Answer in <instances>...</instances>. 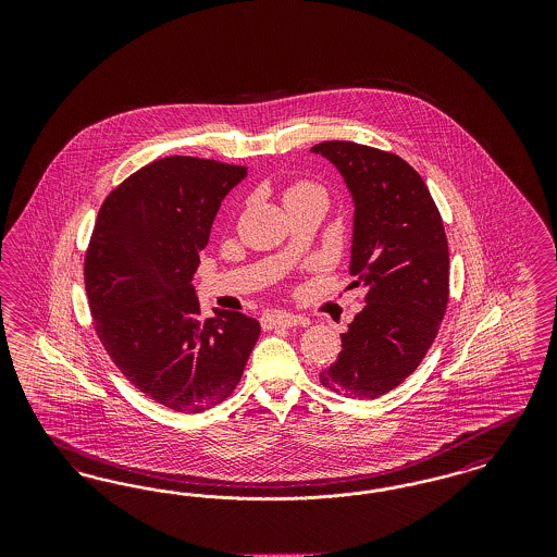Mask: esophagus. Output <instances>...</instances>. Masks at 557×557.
<instances>
[{"mask_svg": "<svg viewBox=\"0 0 557 557\" xmlns=\"http://www.w3.org/2000/svg\"><path fill=\"white\" fill-rule=\"evenodd\" d=\"M263 330H273V327H294V325H309V318H298L284 311H271L261 318Z\"/></svg>", "mask_w": 557, "mask_h": 557, "instance_id": "obj_1", "label": "esophagus"}]
</instances>
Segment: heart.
I'll list each match as a JSON object with an SVG mask.
<instances>
[{
	"instance_id": "b5f03b06",
	"label": "heart",
	"mask_w": 557,
	"mask_h": 557,
	"mask_svg": "<svg viewBox=\"0 0 557 557\" xmlns=\"http://www.w3.org/2000/svg\"><path fill=\"white\" fill-rule=\"evenodd\" d=\"M307 189H319V187L311 186V184H294V186L288 187V191H286V196H292V194H300V191H307Z\"/></svg>"
}]
</instances>
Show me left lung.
I'll return each instance as SVG.
<instances>
[{
	"instance_id": "left-lung-1",
	"label": "left lung",
	"mask_w": 557,
	"mask_h": 557,
	"mask_svg": "<svg viewBox=\"0 0 557 557\" xmlns=\"http://www.w3.org/2000/svg\"><path fill=\"white\" fill-rule=\"evenodd\" d=\"M352 196L350 286L366 307L319 382L348 398H377L409 377L434 343L449 302V246L424 180L405 160L355 141H321Z\"/></svg>"
}]
</instances>
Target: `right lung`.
Listing matches in <instances>:
<instances>
[{"mask_svg":"<svg viewBox=\"0 0 557 557\" xmlns=\"http://www.w3.org/2000/svg\"><path fill=\"white\" fill-rule=\"evenodd\" d=\"M246 166L154 160L114 187L85 252V290L100 343L146 397L200 413L238 386L261 325L239 311L200 318L191 277L221 200Z\"/></svg>","mask_w":557,"mask_h":557,"instance_id":"right-lung-1","label":"right lung"}]
</instances>
